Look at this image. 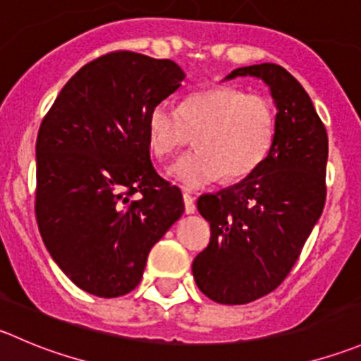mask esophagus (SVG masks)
<instances>
[{
    "instance_id": "esophagus-1",
    "label": "esophagus",
    "mask_w": 361,
    "mask_h": 361,
    "mask_svg": "<svg viewBox=\"0 0 361 361\" xmlns=\"http://www.w3.org/2000/svg\"><path fill=\"white\" fill-rule=\"evenodd\" d=\"M183 202H185V213H187V215H190V213L195 212L194 197H192L188 192H185V194H183Z\"/></svg>"
}]
</instances>
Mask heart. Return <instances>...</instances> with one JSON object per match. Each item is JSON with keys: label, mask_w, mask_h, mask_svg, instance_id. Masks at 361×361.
Segmentation results:
<instances>
[{"label": "heart", "mask_w": 361, "mask_h": 361, "mask_svg": "<svg viewBox=\"0 0 361 361\" xmlns=\"http://www.w3.org/2000/svg\"><path fill=\"white\" fill-rule=\"evenodd\" d=\"M275 107L266 97L233 86H213L185 99L181 107L159 102L146 120L149 149L174 155L195 134L197 149L180 157L169 176L188 190L219 180L236 181L254 173L275 137Z\"/></svg>", "instance_id": "obj_1"}]
</instances>
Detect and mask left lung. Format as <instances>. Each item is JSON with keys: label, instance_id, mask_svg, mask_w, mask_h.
<instances>
[{"label": "left lung", "instance_id": "left-lung-1", "mask_svg": "<svg viewBox=\"0 0 361 361\" xmlns=\"http://www.w3.org/2000/svg\"><path fill=\"white\" fill-rule=\"evenodd\" d=\"M257 77L277 107L274 145L240 183L199 197L212 238L192 262L197 288L243 305L284 282L326 201L328 135L309 93L275 63L241 66L226 79Z\"/></svg>", "mask_w": 361, "mask_h": 361}]
</instances>
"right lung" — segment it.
<instances>
[{"instance_id": "1", "label": "right lung", "mask_w": 361, "mask_h": 361, "mask_svg": "<svg viewBox=\"0 0 361 361\" xmlns=\"http://www.w3.org/2000/svg\"><path fill=\"white\" fill-rule=\"evenodd\" d=\"M183 79L171 59L109 52L63 86L42 121L38 229L63 274L90 295L137 288L152 247L185 212L180 188L153 167L146 132L149 109Z\"/></svg>"}]
</instances>
